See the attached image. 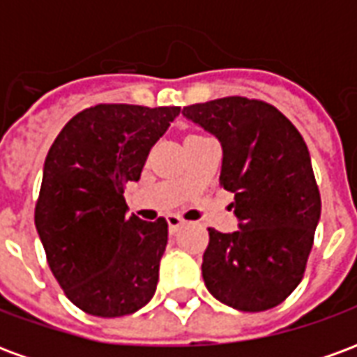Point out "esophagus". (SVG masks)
Instances as JSON below:
<instances>
[{
	"instance_id": "34e87169",
	"label": "esophagus",
	"mask_w": 357,
	"mask_h": 357,
	"mask_svg": "<svg viewBox=\"0 0 357 357\" xmlns=\"http://www.w3.org/2000/svg\"><path fill=\"white\" fill-rule=\"evenodd\" d=\"M166 222H168L170 233H176L179 227H181V225L185 224V220H183V218L176 216V214H170V216H166Z\"/></svg>"
}]
</instances>
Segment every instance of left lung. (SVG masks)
<instances>
[{
	"label": "left lung",
	"instance_id": "left-lung-1",
	"mask_svg": "<svg viewBox=\"0 0 357 357\" xmlns=\"http://www.w3.org/2000/svg\"><path fill=\"white\" fill-rule=\"evenodd\" d=\"M222 145L220 185L235 193L239 231L208 229L202 279L241 312L275 307L302 281L321 197L300 132L268 102L224 97L183 107Z\"/></svg>",
	"mask_w": 357,
	"mask_h": 357
}]
</instances>
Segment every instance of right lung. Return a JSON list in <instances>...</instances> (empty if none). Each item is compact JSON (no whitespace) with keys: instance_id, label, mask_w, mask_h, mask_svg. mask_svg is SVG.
Listing matches in <instances>:
<instances>
[{"instance_id":"add662e5","label":"right lung","mask_w":357,"mask_h":357,"mask_svg":"<svg viewBox=\"0 0 357 357\" xmlns=\"http://www.w3.org/2000/svg\"><path fill=\"white\" fill-rule=\"evenodd\" d=\"M178 114L97 105L68 120L45 156L36 229L53 275L86 314H133L155 294L168 224L128 216L124 187Z\"/></svg>"}]
</instances>
